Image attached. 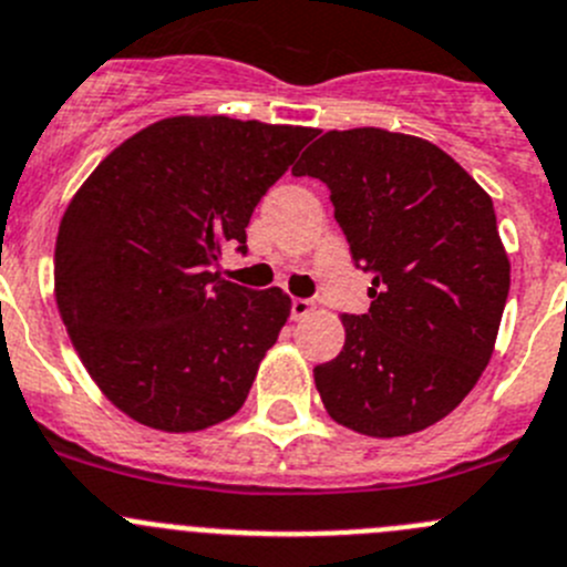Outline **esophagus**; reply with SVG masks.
<instances>
[{
	"label": "esophagus",
	"mask_w": 567,
	"mask_h": 567,
	"mask_svg": "<svg viewBox=\"0 0 567 567\" xmlns=\"http://www.w3.org/2000/svg\"><path fill=\"white\" fill-rule=\"evenodd\" d=\"M313 299H290V316H293V319H305L308 313H313Z\"/></svg>",
	"instance_id": "1"
}]
</instances>
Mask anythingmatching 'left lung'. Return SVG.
I'll list each match as a JSON object with an SVG mask.
<instances>
[{
  "mask_svg": "<svg viewBox=\"0 0 567 567\" xmlns=\"http://www.w3.org/2000/svg\"><path fill=\"white\" fill-rule=\"evenodd\" d=\"M293 176L330 189L369 313L341 316L347 341L313 369L327 414L378 439L409 436L451 414L489 363L509 257L492 198L425 140L383 128L330 131Z\"/></svg>",
  "mask_w": 567,
  "mask_h": 567,
  "instance_id": "left-lung-1",
  "label": "left lung"
}]
</instances>
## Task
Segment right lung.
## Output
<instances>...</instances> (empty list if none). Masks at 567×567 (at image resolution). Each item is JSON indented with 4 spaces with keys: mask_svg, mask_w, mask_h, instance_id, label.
<instances>
[{
    "mask_svg": "<svg viewBox=\"0 0 567 567\" xmlns=\"http://www.w3.org/2000/svg\"><path fill=\"white\" fill-rule=\"evenodd\" d=\"M316 128L171 116L111 151L61 220L55 299L83 367L147 427L204 431L246 400L288 321L279 288L212 268L246 254L259 198Z\"/></svg>",
    "mask_w": 567,
    "mask_h": 567,
    "instance_id": "add662e5",
    "label": "right lung"
}]
</instances>
